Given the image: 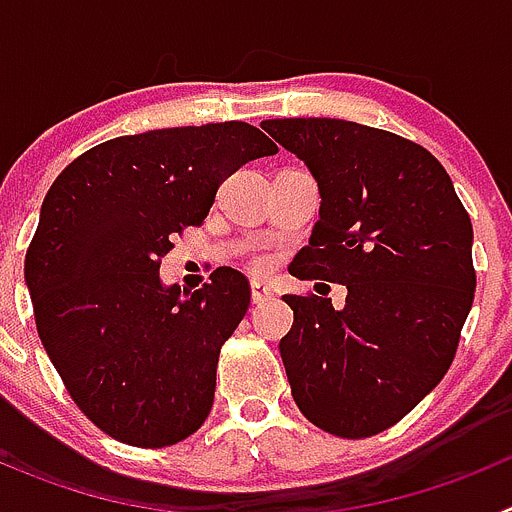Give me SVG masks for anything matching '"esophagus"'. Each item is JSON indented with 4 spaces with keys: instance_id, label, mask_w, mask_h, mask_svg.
<instances>
[{
    "instance_id": "obj_1",
    "label": "esophagus",
    "mask_w": 512,
    "mask_h": 512,
    "mask_svg": "<svg viewBox=\"0 0 512 512\" xmlns=\"http://www.w3.org/2000/svg\"><path fill=\"white\" fill-rule=\"evenodd\" d=\"M271 295H274V292H271L269 284L251 282V300H253V305H261V302L271 300Z\"/></svg>"
}]
</instances>
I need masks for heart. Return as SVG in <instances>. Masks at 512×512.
I'll return each mask as SVG.
<instances>
[{"label":"heart","instance_id":"heart-1","mask_svg":"<svg viewBox=\"0 0 512 512\" xmlns=\"http://www.w3.org/2000/svg\"><path fill=\"white\" fill-rule=\"evenodd\" d=\"M271 266H274V261H271V256H266V253H256L251 259V269L256 271V274H266V271H271Z\"/></svg>","mask_w":512,"mask_h":512}]
</instances>
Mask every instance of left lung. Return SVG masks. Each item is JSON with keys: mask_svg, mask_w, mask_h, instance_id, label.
Instances as JSON below:
<instances>
[{"mask_svg": "<svg viewBox=\"0 0 512 512\" xmlns=\"http://www.w3.org/2000/svg\"><path fill=\"white\" fill-rule=\"evenodd\" d=\"M318 179L320 220L289 271L346 284V307L284 295L279 341L297 408L338 438L400 423L449 372L477 289L472 220L449 174L390 130L330 117L264 120Z\"/></svg>", "mask_w": 512, "mask_h": 512, "instance_id": "obj_1", "label": "left lung"}]
</instances>
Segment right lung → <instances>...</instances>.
I'll use <instances>...</instances> for the list:
<instances>
[{"label": "right lung", "instance_id": "obj_1", "mask_svg": "<svg viewBox=\"0 0 512 512\" xmlns=\"http://www.w3.org/2000/svg\"><path fill=\"white\" fill-rule=\"evenodd\" d=\"M277 151L248 122L148 130L89 148L45 194L25 253L38 336L76 408L115 441L164 449L210 415L251 284L220 266L182 297L158 269L233 171Z\"/></svg>", "mask_w": 512, "mask_h": 512}]
</instances>
